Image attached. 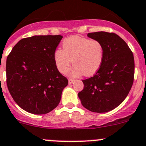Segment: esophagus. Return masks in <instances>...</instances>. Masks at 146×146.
<instances>
[{
	"mask_svg": "<svg viewBox=\"0 0 146 146\" xmlns=\"http://www.w3.org/2000/svg\"><path fill=\"white\" fill-rule=\"evenodd\" d=\"M74 81H75L74 79H71V78H69V79H68V83H69V84H72V83H73Z\"/></svg>",
	"mask_w": 146,
	"mask_h": 146,
	"instance_id": "esophagus-1",
	"label": "esophagus"
}]
</instances>
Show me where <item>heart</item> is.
Returning <instances> with one entry per match:
<instances>
[{
    "label": "heart",
    "instance_id": "b5f03b06",
    "mask_svg": "<svg viewBox=\"0 0 146 146\" xmlns=\"http://www.w3.org/2000/svg\"><path fill=\"white\" fill-rule=\"evenodd\" d=\"M62 46L63 49L55 51L54 60L58 70L63 74L68 71L72 62L75 65L70 73L73 77L82 74L92 76L100 68L104 49L99 40L74 35L65 39Z\"/></svg>",
    "mask_w": 146,
    "mask_h": 146
}]
</instances>
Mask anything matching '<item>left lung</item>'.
I'll list each match as a JSON object with an SVG mask.
<instances>
[{"mask_svg":"<svg viewBox=\"0 0 146 146\" xmlns=\"http://www.w3.org/2000/svg\"><path fill=\"white\" fill-rule=\"evenodd\" d=\"M104 49L100 68L90 78L83 80L84 87L78 97L84 108L96 113H106L118 107L125 99L133 83L135 63L127 43L114 33H89Z\"/></svg>","mask_w":146,"mask_h":146,"instance_id":"left-lung-1","label":"left lung"}]
</instances>
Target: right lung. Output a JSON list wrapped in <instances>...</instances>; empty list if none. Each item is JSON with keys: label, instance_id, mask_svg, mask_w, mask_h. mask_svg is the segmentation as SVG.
Listing matches in <instances>:
<instances>
[{"label": "right lung", "instance_id": "add662e5", "mask_svg": "<svg viewBox=\"0 0 146 146\" xmlns=\"http://www.w3.org/2000/svg\"><path fill=\"white\" fill-rule=\"evenodd\" d=\"M63 36L21 39L8 56L6 83L15 103L33 114H46L60 103L68 80L58 70L54 53Z\"/></svg>", "mask_w": 146, "mask_h": 146}]
</instances>
